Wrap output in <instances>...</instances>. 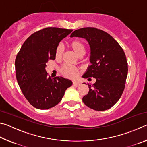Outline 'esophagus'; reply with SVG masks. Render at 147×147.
<instances>
[{
	"label": "esophagus",
	"mask_w": 147,
	"mask_h": 147,
	"mask_svg": "<svg viewBox=\"0 0 147 147\" xmlns=\"http://www.w3.org/2000/svg\"><path fill=\"white\" fill-rule=\"evenodd\" d=\"M73 84L74 86H79L80 84V82H79L74 81V82H73Z\"/></svg>",
	"instance_id": "34e87169"
}]
</instances>
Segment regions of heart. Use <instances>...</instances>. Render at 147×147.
I'll list each match as a JSON object with an SVG mask.
<instances>
[{
  "instance_id": "1",
  "label": "heart",
  "mask_w": 147,
  "mask_h": 147,
  "mask_svg": "<svg viewBox=\"0 0 147 147\" xmlns=\"http://www.w3.org/2000/svg\"><path fill=\"white\" fill-rule=\"evenodd\" d=\"M69 47L73 50L79 57L83 56L86 53V46L82 41L79 39H73L69 43ZM64 50L60 45L55 49V58L57 60H60L63 56ZM59 71L64 76L69 78H75L78 75L79 70L74 67L64 65L59 69Z\"/></svg>"
}]
</instances>
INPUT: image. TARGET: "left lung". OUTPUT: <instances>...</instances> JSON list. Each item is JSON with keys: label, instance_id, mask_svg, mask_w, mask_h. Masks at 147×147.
Segmentation results:
<instances>
[{"label": "left lung", "instance_id": "1", "mask_svg": "<svg viewBox=\"0 0 147 147\" xmlns=\"http://www.w3.org/2000/svg\"><path fill=\"white\" fill-rule=\"evenodd\" d=\"M71 37L85 38L91 48V65L83 78L96 80L93 87L88 84L89 90L82 98L84 103L96 111L111 108L125 88L128 63L123 49L112 36L94 27L76 30Z\"/></svg>", "mask_w": 147, "mask_h": 147}]
</instances>
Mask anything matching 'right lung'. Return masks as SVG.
<instances>
[{
	"label": "right lung",
	"instance_id": "obj_1",
	"mask_svg": "<svg viewBox=\"0 0 147 147\" xmlns=\"http://www.w3.org/2000/svg\"><path fill=\"white\" fill-rule=\"evenodd\" d=\"M73 30L47 27L32 34L17 53L16 75L22 93L31 105L47 109L61 100L72 82L61 76L51 78L45 70L47 63L55 59L59 41Z\"/></svg>",
	"mask_w": 147,
	"mask_h": 147
}]
</instances>
